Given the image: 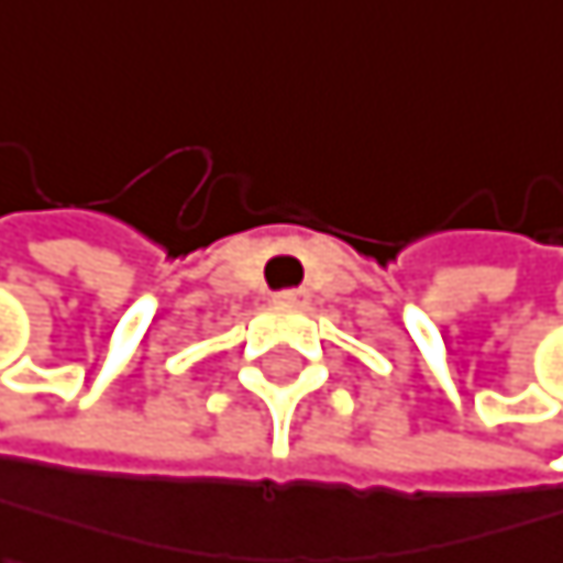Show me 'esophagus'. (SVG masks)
I'll return each instance as SVG.
<instances>
[{
  "mask_svg": "<svg viewBox=\"0 0 563 563\" xmlns=\"http://www.w3.org/2000/svg\"><path fill=\"white\" fill-rule=\"evenodd\" d=\"M276 300L287 307H297V303H307V290H284V294H276Z\"/></svg>",
  "mask_w": 563,
  "mask_h": 563,
  "instance_id": "esophagus-1",
  "label": "esophagus"
}]
</instances>
